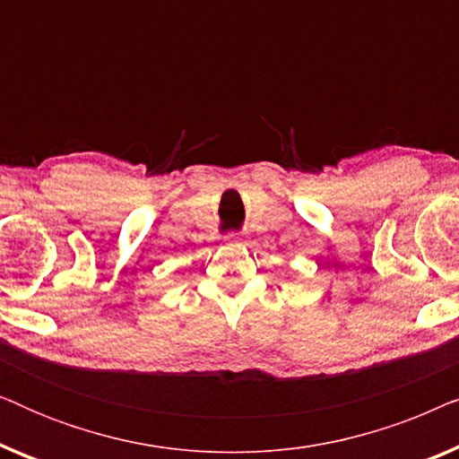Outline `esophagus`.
I'll return each mask as SVG.
<instances>
[{
	"label": "esophagus",
	"instance_id": "obj_1",
	"mask_svg": "<svg viewBox=\"0 0 459 459\" xmlns=\"http://www.w3.org/2000/svg\"><path fill=\"white\" fill-rule=\"evenodd\" d=\"M228 244H230V247H242V244H244L242 234H230L228 236Z\"/></svg>",
	"mask_w": 459,
	"mask_h": 459
}]
</instances>
